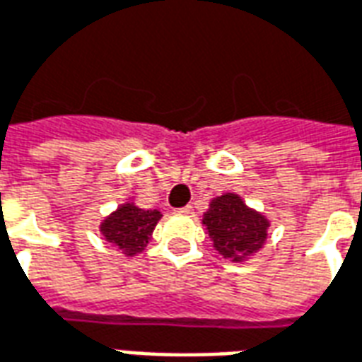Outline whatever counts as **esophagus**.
Listing matches in <instances>:
<instances>
[{
	"instance_id": "1",
	"label": "esophagus",
	"mask_w": 362,
	"mask_h": 362,
	"mask_svg": "<svg viewBox=\"0 0 362 362\" xmlns=\"http://www.w3.org/2000/svg\"><path fill=\"white\" fill-rule=\"evenodd\" d=\"M176 213H180V215H192V213H194V207H192V205H186V207L176 209Z\"/></svg>"
}]
</instances>
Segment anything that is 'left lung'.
<instances>
[{
  "label": "left lung",
  "instance_id": "obj_1",
  "mask_svg": "<svg viewBox=\"0 0 362 362\" xmlns=\"http://www.w3.org/2000/svg\"><path fill=\"white\" fill-rule=\"evenodd\" d=\"M216 251L226 259L242 263L263 247L269 221L261 213L249 209L235 194H224L211 202L203 215Z\"/></svg>",
  "mask_w": 362,
  "mask_h": 362
}]
</instances>
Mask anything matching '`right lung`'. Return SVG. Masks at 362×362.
Returning <instances> with one entry per match:
<instances>
[{"instance_id": "right-lung-1", "label": "right lung", "mask_w": 362, "mask_h": 362, "mask_svg": "<svg viewBox=\"0 0 362 362\" xmlns=\"http://www.w3.org/2000/svg\"><path fill=\"white\" fill-rule=\"evenodd\" d=\"M159 218V211H144L132 203H127L103 221L101 234L105 235L107 242L132 257L144 251Z\"/></svg>"}]
</instances>
